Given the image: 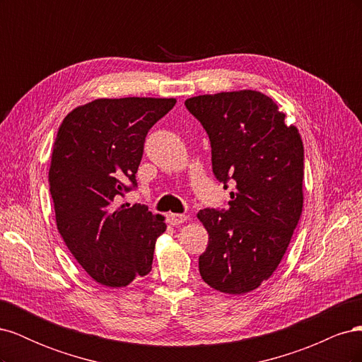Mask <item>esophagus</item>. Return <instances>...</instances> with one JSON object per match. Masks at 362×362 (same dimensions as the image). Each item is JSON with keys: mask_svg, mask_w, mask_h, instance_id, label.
Here are the masks:
<instances>
[{"mask_svg": "<svg viewBox=\"0 0 362 362\" xmlns=\"http://www.w3.org/2000/svg\"><path fill=\"white\" fill-rule=\"evenodd\" d=\"M187 221V216L185 214H180V213H169L168 214V223L172 226H177L181 225Z\"/></svg>", "mask_w": 362, "mask_h": 362, "instance_id": "obj_1", "label": "esophagus"}]
</instances>
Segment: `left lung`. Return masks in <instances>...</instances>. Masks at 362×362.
I'll use <instances>...</instances> for the list:
<instances>
[{
  "label": "left lung",
  "instance_id": "8db88e82",
  "mask_svg": "<svg viewBox=\"0 0 362 362\" xmlns=\"http://www.w3.org/2000/svg\"><path fill=\"white\" fill-rule=\"evenodd\" d=\"M211 141L216 178L235 181L226 211L198 213L208 233L199 273L211 288L245 294L279 266L303 208V144L276 103L257 90L185 100Z\"/></svg>",
  "mask_w": 362,
  "mask_h": 362
}]
</instances>
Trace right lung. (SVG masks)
Here are the masks:
<instances>
[{"instance_id": "obj_1", "label": "right lung", "mask_w": 362, "mask_h": 362, "mask_svg": "<svg viewBox=\"0 0 362 362\" xmlns=\"http://www.w3.org/2000/svg\"><path fill=\"white\" fill-rule=\"evenodd\" d=\"M175 98H98L59 127L48 173L57 229L78 264L105 287H125L152 269L164 217L145 205L116 206L136 185L145 137Z\"/></svg>"}]
</instances>
